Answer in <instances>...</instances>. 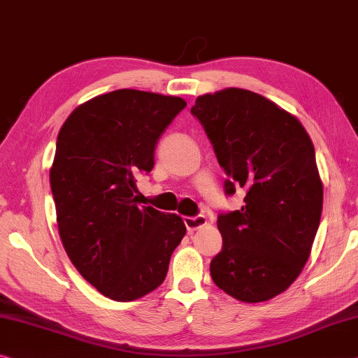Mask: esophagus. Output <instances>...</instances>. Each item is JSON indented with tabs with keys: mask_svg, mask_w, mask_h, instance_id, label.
Returning <instances> with one entry per match:
<instances>
[{
	"mask_svg": "<svg viewBox=\"0 0 358 358\" xmlns=\"http://www.w3.org/2000/svg\"><path fill=\"white\" fill-rule=\"evenodd\" d=\"M183 221H185L186 229L192 232V231L202 228V226L207 223V218L203 217V215H196V217H185Z\"/></svg>",
	"mask_w": 358,
	"mask_h": 358,
	"instance_id": "1",
	"label": "esophagus"
}]
</instances>
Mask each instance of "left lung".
I'll use <instances>...</instances> for the list:
<instances>
[{
  "label": "left lung",
  "mask_w": 358,
  "mask_h": 358,
  "mask_svg": "<svg viewBox=\"0 0 358 358\" xmlns=\"http://www.w3.org/2000/svg\"><path fill=\"white\" fill-rule=\"evenodd\" d=\"M228 175L226 196L243 206L218 215L215 285L243 303L277 296L301 274L320 224L323 186L303 124L263 95L224 89L191 108Z\"/></svg>",
  "instance_id": "obj_1"
}]
</instances>
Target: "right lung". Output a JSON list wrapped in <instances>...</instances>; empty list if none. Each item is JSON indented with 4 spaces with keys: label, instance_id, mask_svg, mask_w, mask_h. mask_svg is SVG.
Here are the masks:
<instances>
[{
    "label": "right lung",
    "instance_id": "add662e5",
    "mask_svg": "<svg viewBox=\"0 0 358 358\" xmlns=\"http://www.w3.org/2000/svg\"><path fill=\"white\" fill-rule=\"evenodd\" d=\"M185 106L180 97L113 90L79 105L57 137L50 189L62 243L79 274L115 301L156 290L186 234L181 217L138 207L135 196Z\"/></svg>",
    "mask_w": 358,
    "mask_h": 358
}]
</instances>
